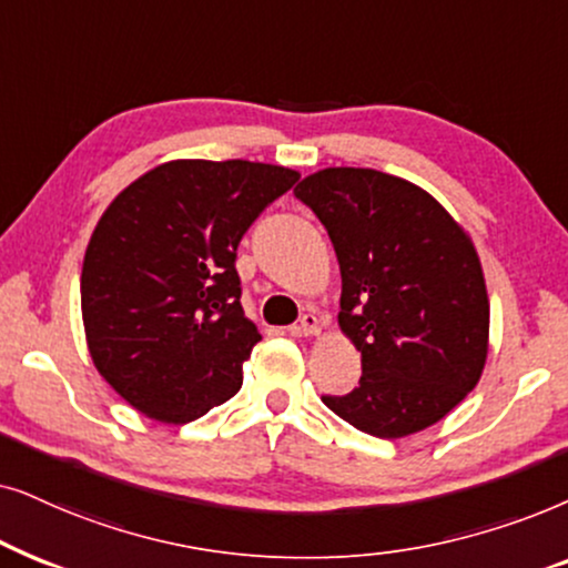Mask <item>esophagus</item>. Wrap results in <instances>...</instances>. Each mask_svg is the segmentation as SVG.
<instances>
[{"label": "esophagus", "mask_w": 568, "mask_h": 568, "mask_svg": "<svg viewBox=\"0 0 568 568\" xmlns=\"http://www.w3.org/2000/svg\"><path fill=\"white\" fill-rule=\"evenodd\" d=\"M293 332H296V335H301V337H316L322 332V324L314 314H304L296 327H293Z\"/></svg>", "instance_id": "esophagus-1"}]
</instances>
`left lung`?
<instances>
[{"label": "left lung", "instance_id": "obj_1", "mask_svg": "<svg viewBox=\"0 0 568 568\" xmlns=\"http://www.w3.org/2000/svg\"><path fill=\"white\" fill-rule=\"evenodd\" d=\"M339 262V332L361 351V384L324 405L363 434L434 426L480 382L490 304L470 233L413 181L322 169L296 186Z\"/></svg>", "mask_w": 568, "mask_h": 568}]
</instances>
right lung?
<instances>
[{
	"instance_id": "right-lung-1",
	"label": "right lung",
	"mask_w": 568,
	"mask_h": 568,
	"mask_svg": "<svg viewBox=\"0 0 568 568\" xmlns=\"http://www.w3.org/2000/svg\"><path fill=\"white\" fill-rule=\"evenodd\" d=\"M301 173L179 158L121 189L98 221L80 277L93 366L158 423L229 403L262 335L241 308L236 248Z\"/></svg>"
}]
</instances>
